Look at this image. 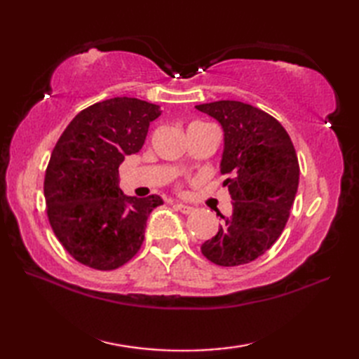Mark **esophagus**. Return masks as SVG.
Listing matches in <instances>:
<instances>
[{
  "mask_svg": "<svg viewBox=\"0 0 359 359\" xmlns=\"http://www.w3.org/2000/svg\"><path fill=\"white\" fill-rule=\"evenodd\" d=\"M175 208H177L180 212H184V215H191V212L194 211V208L193 207H189V205H185V203H175L174 205Z\"/></svg>",
  "mask_w": 359,
  "mask_h": 359,
  "instance_id": "obj_1",
  "label": "esophagus"
}]
</instances>
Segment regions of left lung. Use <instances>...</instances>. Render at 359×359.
<instances>
[{
    "label": "left lung",
    "mask_w": 359,
    "mask_h": 359,
    "mask_svg": "<svg viewBox=\"0 0 359 359\" xmlns=\"http://www.w3.org/2000/svg\"><path fill=\"white\" fill-rule=\"evenodd\" d=\"M224 128L220 174L233 199L231 216L202 255L220 266L250 264L279 239L299 185V162L290 135L279 121L255 106L220 100L197 104Z\"/></svg>",
    "instance_id": "8db88e82"
}]
</instances>
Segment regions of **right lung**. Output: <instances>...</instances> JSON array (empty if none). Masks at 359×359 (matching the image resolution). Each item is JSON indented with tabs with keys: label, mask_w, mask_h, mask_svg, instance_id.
I'll return each instance as SVG.
<instances>
[{
	"label": "right lung",
	"mask_w": 359,
	"mask_h": 359,
	"mask_svg": "<svg viewBox=\"0 0 359 359\" xmlns=\"http://www.w3.org/2000/svg\"><path fill=\"white\" fill-rule=\"evenodd\" d=\"M157 104L114 97L74 117L53 148L44 175L48 219L75 261L109 271L131 261L144 239L149 212L163 201L125 196L118 166L143 147Z\"/></svg>",
	"instance_id": "obj_1"
}]
</instances>
